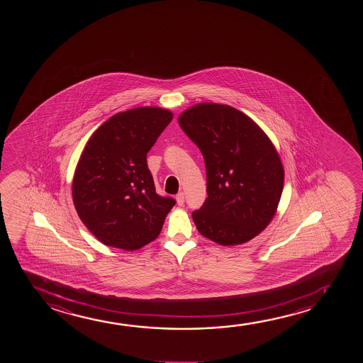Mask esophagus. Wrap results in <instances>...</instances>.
I'll list each match as a JSON object with an SVG mask.
<instances>
[{
    "label": "esophagus",
    "instance_id": "34e87169",
    "mask_svg": "<svg viewBox=\"0 0 363 363\" xmlns=\"http://www.w3.org/2000/svg\"><path fill=\"white\" fill-rule=\"evenodd\" d=\"M176 201H177V204L179 206H184V192H179L177 196H176Z\"/></svg>",
    "mask_w": 363,
    "mask_h": 363
}]
</instances>
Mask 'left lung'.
I'll return each instance as SVG.
<instances>
[{
  "label": "left lung",
  "mask_w": 363,
  "mask_h": 363,
  "mask_svg": "<svg viewBox=\"0 0 363 363\" xmlns=\"http://www.w3.org/2000/svg\"><path fill=\"white\" fill-rule=\"evenodd\" d=\"M179 124L203 155L207 194L192 213L199 233L220 245L247 243L268 227L283 194L284 167L253 119L225 104L199 103Z\"/></svg>",
  "instance_id": "left-lung-1"
}]
</instances>
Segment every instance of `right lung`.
Masks as SVG:
<instances>
[{
	"instance_id": "right-lung-1",
	"label": "right lung",
	"mask_w": 363,
	"mask_h": 363,
	"mask_svg": "<svg viewBox=\"0 0 363 363\" xmlns=\"http://www.w3.org/2000/svg\"><path fill=\"white\" fill-rule=\"evenodd\" d=\"M172 118L157 106L121 111L85 145L72 196L82 222L105 245L138 250L159 237L176 202L156 194L146 155Z\"/></svg>"
}]
</instances>
